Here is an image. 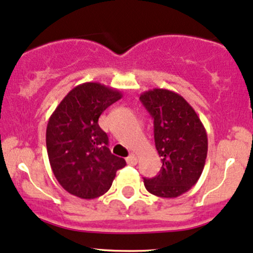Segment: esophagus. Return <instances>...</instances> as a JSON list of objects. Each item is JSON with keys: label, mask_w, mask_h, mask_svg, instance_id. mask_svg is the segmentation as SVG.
Segmentation results:
<instances>
[{"label": "esophagus", "mask_w": 253, "mask_h": 253, "mask_svg": "<svg viewBox=\"0 0 253 253\" xmlns=\"http://www.w3.org/2000/svg\"><path fill=\"white\" fill-rule=\"evenodd\" d=\"M126 161H127V164H129V165H135V164L138 163V158H136L134 153H132L130 156L126 158Z\"/></svg>", "instance_id": "34e87169"}]
</instances>
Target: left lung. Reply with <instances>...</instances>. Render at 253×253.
Returning a JSON list of instances; mask_svg holds the SVG:
<instances>
[{
  "instance_id": "obj_1",
  "label": "left lung",
  "mask_w": 253,
  "mask_h": 253,
  "mask_svg": "<svg viewBox=\"0 0 253 253\" xmlns=\"http://www.w3.org/2000/svg\"><path fill=\"white\" fill-rule=\"evenodd\" d=\"M153 118L154 141L161 157L159 174L144 179L146 190L176 198L196 185L208 157V134L196 111L178 93L154 88L140 95Z\"/></svg>"
}]
</instances>
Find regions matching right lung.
I'll return each mask as SVG.
<instances>
[{
  "label": "right lung",
  "instance_id": "right-lung-1",
  "mask_svg": "<svg viewBox=\"0 0 253 253\" xmlns=\"http://www.w3.org/2000/svg\"><path fill=\"white\" fill-rule=\"evenodd\" d=\"M123 97L97 82L74 87L50 115L45 132L48 158L56 180L68 193L94 199L111 188L126 161L111 153L99 126L106 108Z\"/></svg>",
  "mask_w": 253,
  "mask_h": 253
}]
</instances>
